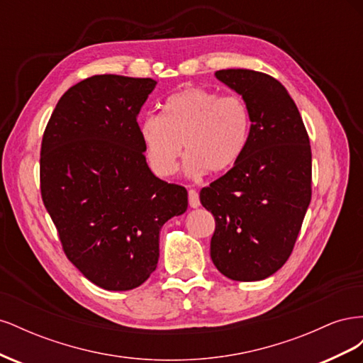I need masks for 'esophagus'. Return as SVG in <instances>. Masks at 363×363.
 Wrapping results in <instances>:
<instances>
[{
  "instance_id": "1",
  "label": "esophagus",
  "mask_w": 363,
  "mask_h": 363,
  "mask_svg": "<svg viewBox=\"0 0 363 363\" xmlns=\"http://www.w3.org/2000/svg\"><path fill=\"white\" fill-rule=\"evenodd\" d=\"M189 206L192 208L200 207V195H199V192H196L195 189L189 191Z\"/></svg>"
}]
</instances>
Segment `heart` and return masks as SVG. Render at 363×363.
Here are the masks:
<instances>
[{"instance_id":"b5f03b06","label":"heart","mask_w":363,"mask_h":363,"mask_svg":"<svg viewBox=\"0 0 363 363\" xmlns=\"http://www.w3.org/2000/svg\"><path fill=\"white\" fill-rule=\"evenodd\" d=\"M251 133V113L239 95H219L188 87L167 98L162 113L148 115L139 136L150 168L160 177L179 169L183 145L191 177L228 171L244 155Z\"/></svg>"}]
</instances>
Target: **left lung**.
I'll use <instances>...</instances> for the list:
<instances>
[{
    "label": "left lung",
    "instance_id": "left-lung-1",
    "mask_svg": "<svg viewBox=\"0 0 363 363\" xmlns=\"http://www.w3.org/2000/svg\"><path fill=\"white\" fill-rule=\"evenodd\" d=\"M215 77L247 103L251 133L233 168L200 192L216 224L211 257L225 277L257 281L289 259L311 204L309 136L291 95L271 75L221 69Z\"/></svg>",
    "mask_w": 363,
    "mask_h": 363
}]
</instances>
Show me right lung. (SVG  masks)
Listing matches in <instances>:
<instances>
[{
  "instance_id": "obj_1",
  "label": "right lung",
  "mask_w": 363,
  "mask_h": 363,
  "mask_svg": "<svg viewBox=\"0 0 363 363\" xmlns=\"http://www.w3.org/2000/svg\"><path fill=\"white\" fill-rule=\"evenodd\" d=\"M157 82L94 75L62 95L40 148V192L63 251L106 291L140 286L157 268L159 233L188 191L151 172L138 115Z\"/></svg>"
}]
</instances>
